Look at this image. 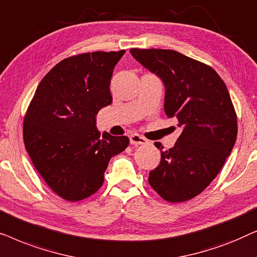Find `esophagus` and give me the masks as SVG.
Returning <instances> with one entry per match:
<instances>
[{
    "mask_svg": "<svg viewBox=\"0 0 257 257\" xmlns=\"http://www.w3.org/2000/svg\"><path fill=\"white\" fill-rule=\"evenodd\" d=\"M130 143H131V145L138 146V145H145V144H147V140L144 138V137L139 136L138 133H133V135L130 136Z\"/></svg>",
    "mask_w": 257,
    "mask_h": 257,
    "instance_id": "esophagus-1",
    "label": "esophagus"
}]
</instances>
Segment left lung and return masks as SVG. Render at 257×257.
I'll return each mask as SVG.
<instances>
[{"mask_svg": "<svg viewBox=\"0 0 257 257\" xmlns=\"http://www.w3.org/2000/svg\"><path fill=\"white\" fill-rule=\"evenodd\" d=\"M131 55L165 84L164 108L182 133L161 152L149 182L168 202L203 192L226 163L237 136V118L226 84L209 65L174 50L131 49ZM163 149L161 144H154Z\"/></svg>", "mask_w": 257, "mask_h": 257, "instance_id": "left-lung-1", "label": "left lung"}]
</instances>
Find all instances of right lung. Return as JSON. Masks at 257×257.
I'll return each instance as SVG.
<instances>
[{
	"mask_svg": "<svg viewBox=\"0 0 257 257\" xmlns=\"http://www.w3.org/2000/svg\"><path fill=\"white\" fill-rule=\"evenodd\" d=\"M120 51L75 55L56 64L37 86L23 122L24 146L47 185L66 201L94 194L126 136L100 133L96 115L112 103L111 77Z\"/></svg>",
	"mask_w": 257,
	"mask_h": 257,
	"instance_id": "obj_1",
	"label": "right lung"
}]
</instances>
